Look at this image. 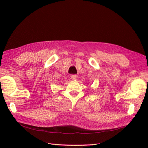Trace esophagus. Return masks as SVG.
Masks as SVG:
<instances>
[{
  "mask_svg": "<svg viewBox=\"0 0 148 148\" xmlns=\"http://www.w3.org/2000/svg\"><path fill=\"white\" fill-rule=\"evenodd\" d=\"M71 77L72 79L76 80V79H77V75H76V74H72V75H71Z\"/></svg>",
  "mask_w": 148,
  "mask_h": 148,
  "instance_id": "obj_1",
  "label": "esophagus"
}]
</instances>
